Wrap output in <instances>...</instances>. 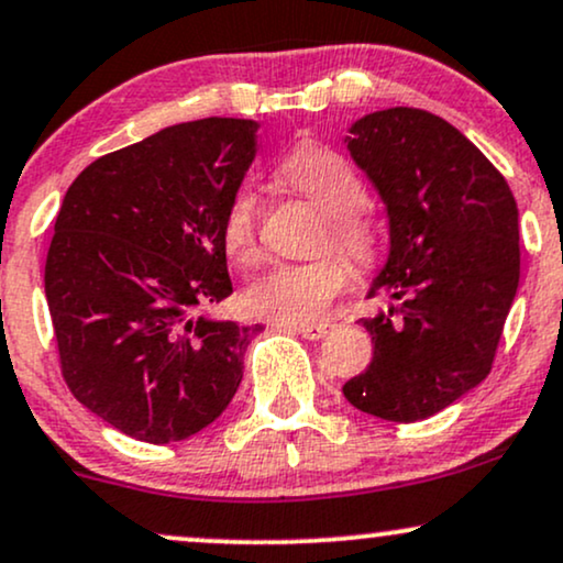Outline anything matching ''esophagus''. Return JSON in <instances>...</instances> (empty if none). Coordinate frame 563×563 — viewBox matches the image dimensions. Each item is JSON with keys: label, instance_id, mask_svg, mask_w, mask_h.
Masks as SVG:
<instances>
[{"label": "esophagus", "instance_id": "1", "mask_svg": "<svg viewBox=\"0 0 563 563\" xmlns=\"http://www.w3.org/2000/svg\"><path fill=\"white\" fill-rule=\"evenodd\" d=\"M288 330H294V333H299L301 338H309V341H322L324 335L330 333V328H333V324L330 322H314V324H286Z\"/></svg>", "mask_w": 563, "mask_h": 563}]
</instances>
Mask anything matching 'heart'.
I'll return each instance as SVG.
<instances>
[{
  "mask_svg": "<svg viewBox=\"0 0 563 563\" xmlns=\"http://www.w3.org/2000/svg\"><path fill=\"white\" fill-rule=\"evenodd\" d=\"M280 175L290 188L309 199L324 214V241L358 264H369L377 256V230L362 207L367 201V186L343 154L320 144H301L280 165ZM260 233V201L249 188H241L230 199L222 220V239L235 260L249 262L256 254ZM349 267L338 256H322L314 262L277 264L249 283L243 303L256 317L273 322H311L328 309V303L346 288Z\"/></svg>",
  "mask_w": 563,
  "mask_h": 563,
  "instance_id": "heart-1",
  "label": "heart"
}]
</instances>
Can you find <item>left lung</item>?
Here are the masks:
<instances>
[{
  "instance_id": "obj_1",
  "label": "left lung",
  "mask_w": 563,
  "mask_h": 563,
  "mask_svg": "<svg viewBox=\"0 0 563 563\" xmlns=\"http://www.w3.org/2000/svg\"><path fill=\"white\" fill-rule=\"evenodd\" d=\"M343 144L380 194L390 235L369 286L390 307L362 320L375 351L343 396L364 415L419 422L493 367L519 286V209L504 175L438 114L369 112Z\"/></svg>"
}]
</instances>
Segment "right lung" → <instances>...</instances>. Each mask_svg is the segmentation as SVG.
I'll list each match as a JSON object with an SVG mask.
<instances>
[{"instance_id": "1", "label": "right lung", "mask_w": 563, "mask_h": 563, "mask_svg": "<svg viewBox=\"0 0 563 563\" xmlns=\"http://www.w3.org/2000/svg\"><path fill=\"white\" fill-rule=\"evenodd\" d=\"M256 120L162 128L67 188L44 290L63 377L114 430L165 445L233 401L262 324L205 309L233 294L222 220L256 157Z\"/></svg>"}]
</instances>
